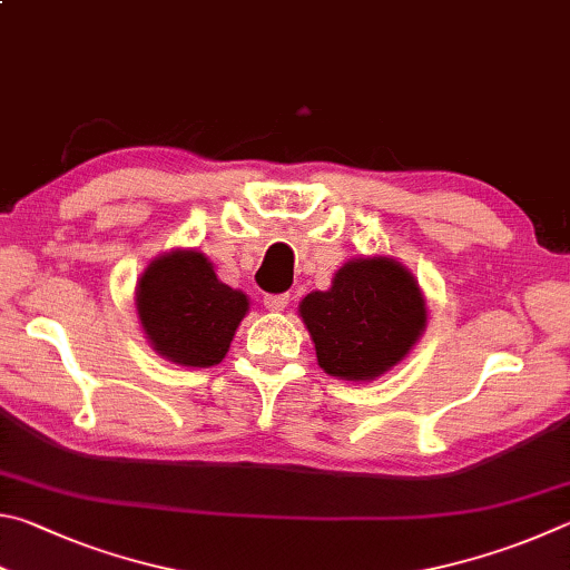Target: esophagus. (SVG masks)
I'll return each mask as SVG.
<instances>
[{"mask_svg":"<svg viewBox=\"0 0 570 570\" xmlns=\"http://www.w3.org/2000/svg\"><path fill=\"white\" fill-rule=\"evenodd\" d=\"M287 303H291V295H287V293H277V295H265V307H267V311H273V313H279V311H285V307H287Z\"/></svg>","mask_w":570,"mask_h":570,"instance_id":"esophagus-1","label":"esophagus"}]
</instances>
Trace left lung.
<instances>
[{"instance_id": "8db88e82", "label": "left lung", "mask_w": 570, "mask_h": 570, "mask_svg": "<svg viewBox=\"0 0 570 570\" xmlns=\"http://www.w3.org/2000/svg\"><path fill=\"white\" fill-rule=\"evenodd\" d=\"M301 315L327 375L373 381L421 337L425 301L395 259L363 257L337 269L331 291L307 295Z\"/></svg>"}]
</instances>
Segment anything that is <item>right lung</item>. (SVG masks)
<instances>
[{
	"label": "right lung",
	"mask_w": 570,
	"mask_h": 570,
	"mask_svg": "<svg viewBox=\"0 0 570 570\" xmlns=\"http://www.w3.org/2000/svg\"><path fill=\"white\" fill-rule=\"evenodd\" d=\"M137 313L159 355L179 365L209 367L225 357L247 313V297L219 283L203 253L175 249L145 269Z\"/></svg>",
	"instance_id": "1"
}]
</instances>
